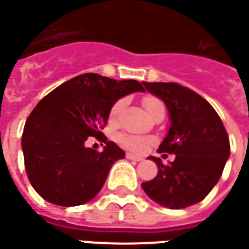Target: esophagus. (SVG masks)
Segmentation results:
<instances>
[{
  "instance_id": "34e87169",
  "label": "esophagus",
  "mask_w": 249,
  "mask_h": 249,
  "mask_svg": "<svg viewBox=\"0 0 249 249\" xmlns=\"http://www.w3.org/2000/svg\"><path fill=\"white\" fill-rule=\"evenodd\" d=\"M126 158L128 160H136V162H140V160H143L142 157H138V155H133V154H126Z\"/></svg>"
}]
</instances>
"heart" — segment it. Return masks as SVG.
Here are the masks:
<instances>
[{"mask_svg": "<svg viewBox=\"0 0 249 249\" xmlns=\"http://www.w3.org/2000/svg\"><path fill=\"white\" fill-rule=\"evenodd\" d=\"M125 105V99H118L117 102L114 103L111 106L110 109V118H116L120 114V111L123 110ZM143 105L146 107V110L148 111V114H151L157 107L160 106H163V103L160 102L158 98L155 96H146L143 99ZM117 142L125 148L131 150V151H135V153H140L144 150V147L147 146L148 140L142 136H135V135H129V133H120L117 136Z\"/></svg>", "mask_w": 249, "mask_h": 249, "instance_id": "obj_1", "label": "heart"}]
</instances>
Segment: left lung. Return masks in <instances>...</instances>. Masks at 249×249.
<instances>
[{
	"label": "left lung",
	"mask_w": 249,
	"mask_h": 249,
	"mask_svg": "<svg viewBox=\"0 0 249 249\" xmlns=\"http://www.w3.org/2000/svg\"><path fill=\"white\" fill-rule=\"evenodd\" d=\"M148 92L166 105L170 126L160 153L176 158L158 166L155 178L142 184L146 195L163 207L185 209L202 202L215 187L231 155L229 138L221 118L204 98L177 83L143 82Z\"/></svg>",
	"instance_id": "obj_1"
}]
</instances>
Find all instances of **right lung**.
Listing matches in <instances>:
<instances>
[{
  "label": "right lung",
  "instance_id": "right-lung-1",
  "mask_svg": "<svg viewBox=\"0 0 249 249\" xmlns=\"http://www.w3.org/2000/svg\"><path fill=\"white\" fill-rule=\"evenodd\" d=\"M142 91L136 80H114L84 73L49 92L27 118L21 138L25 172L45 200L72 207L89 202L102 189L113 163L125 153L101 136L111 106L120 98ZM105 138L98 153L87 139Z\"/></svg>",
  "mask_w": 249,
  "mask_h": 249
}]
</instances>
